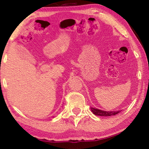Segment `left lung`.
<instances>
[{
	"label": "left lung",
	"mask_w": 149,
	"mask_h": 149,
	"mask_svg": "<svg viewBox=\"0 0 149 149\" xmlns=\"http://www.w3.org/2000/svg\"><path fill=\"white\" fill-rule=\"evenodd\" d=\"M91 111L93 114L97 116H114L120 113L121 111H114V112H107V111H103L99 109H97L95 108H91Z\"/></svg>",
	"instance_id": "8db88e82"
}]
</instances>
